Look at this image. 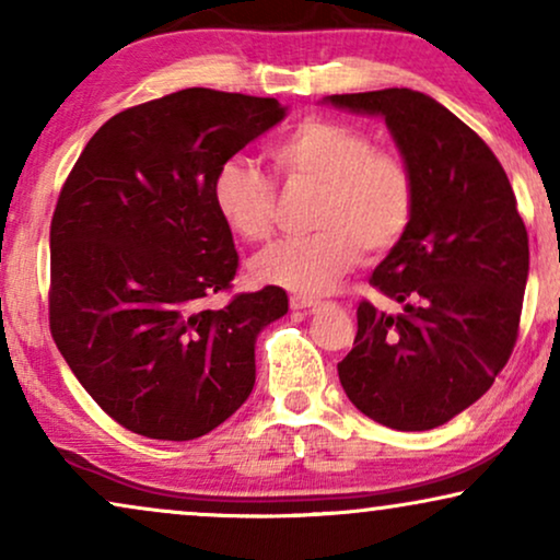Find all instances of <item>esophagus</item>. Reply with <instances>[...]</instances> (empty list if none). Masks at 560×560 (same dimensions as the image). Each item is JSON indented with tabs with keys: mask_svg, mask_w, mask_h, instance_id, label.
Returning a JSON list of instances; mask_svg holds the SVG:
<instances>
[{
	"mask_svg": "<svg viewBox=\"0 0 560 560\" xmlns=\"http://www.w3.org/2000/svg\"><path fill=\"white\" fill-rule=\"evenodd\" d=\"M320 301L316 298H305V295H290V308L293 311H316Z\"/></svg>",
	"mask_w": 560,
	"mask_h": 560,
	"instance_id": "34e87169",
	"label": "esophagus"
}]
</instances>
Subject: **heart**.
Returning <instances> with one entry per match:
<instances>
[{
	"label": "heart",
	"mask_w": 560,
	"mask_h": 560,
	"mask_svg": "<svg viewBox=\"0 0 560 560\" xmlns=\"http://www.w3.org/2000/svg\"><path fill=\"white\" fill-rule=\"evenodd\" d=\"M290 186H318L308 236H288L252 259V278L301 295H320L359 255H387L416 219L418 178L400 152L377 148L364 129L308 117L270 148ZM211 198L244 242H265L278 219V188L244 158L217 167Z\"/></svg>",
	"instance_id": "1"
}]
</instances>
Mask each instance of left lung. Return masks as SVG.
<instances>
[{
  "label": "left lung",
  "instance_id": "left-lung-1",
  "mask_svg": "<svg viewBox=\"0 0 560 560\" xmlns=\"http://www.w3.org/2000/svg\"><path fill=\"white\" fill-rule=\"evenodd\" d=\"M328 102L385 117L418 178L416 219L370 278L402 311L359 303L341 387L382 425L431 431L477 402L515 349L530 267L525 221L494 152L435 98L382 89Z\"/></svg>",
  "mask_w": 560,
  "mask_h": 560
}]
</instances>
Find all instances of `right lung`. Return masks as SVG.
Returning <instances> with one entry per match:
<instances>
[{"label":"right lung","mask_w":560,"mask_h":560,"mask_svg":"<svg viewBox=\"0 0 560 560\" xmlns=\"http://www.w3.org/2000/svg\"><path fill=\"white\" fill-rule=\"evenodd\" d=\"M285 117L278 98L183 89L114 114L60 188L50 221V334L112 420L194 441L255 387V339L288 313L278 285L236 293L217 167Z\"/></svg>","instance_id":"obj_1"}]
</instances>
